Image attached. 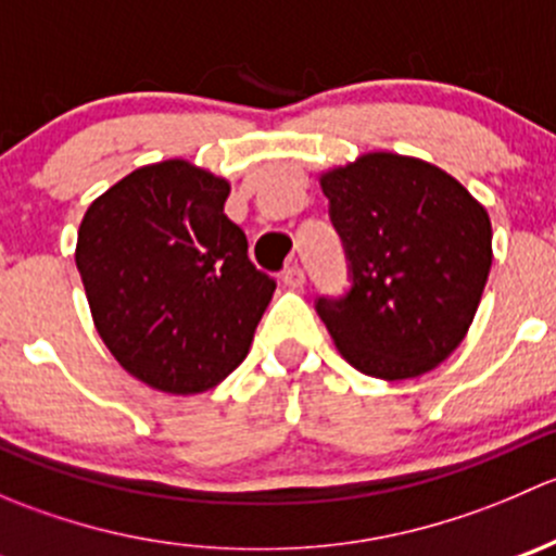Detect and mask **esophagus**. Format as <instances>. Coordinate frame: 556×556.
<instances>
[{"label": "esophagus", "mask_w": 556, "mask_h": 556, "mask_svg": "<svg viewBox=\"0 0 556 556\" xmlns=\"http://www.w3.org/2000/svg\"><path fill=\"white\" fill-rule=\"evenodd\" d=\"M282 282L288 285V288H304V282H306L304 268H301V266H288L282 271Z\"/></svg>", "instance_id": "1"}]
</instances>
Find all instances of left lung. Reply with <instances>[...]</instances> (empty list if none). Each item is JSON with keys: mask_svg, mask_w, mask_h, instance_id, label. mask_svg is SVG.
Wrapping results in <instances>:
<instances>
[{"mask_svg": "<svg viewBox=\"0 0 556 556\" xmlns=\"http://www.w3.org/2000/svg\"><path fill=\"white\" fill-rule=\"evenodd\" d=\"M350 290L314 301L341 355L377 379H412L452 355L492 266L484 206L439 166L392 153L323 174Z\"/></svg>", "mask_w": 556, "mask_h": 556, "instance_id": "1", "label": "left lung"}]
</instances>
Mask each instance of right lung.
<instances>
[{
	"label": "right lung",
	"instance_id": "1",
	"mask_svg": "<svg viewBox=\"0 0 556 556\" xmlns=\"http://www.w3.org/2000/svg\"><path fill=\"white\" fill-rule=\"evenodd\" d=\"M228 190L188 161H164L112 185L80 223L75 261L99 336L155 390L223 382L277 290L223 212Z\"/></svg>",
	"mask_w": 556,
	"mask_h": 556
}]
</instances>
